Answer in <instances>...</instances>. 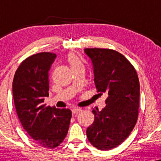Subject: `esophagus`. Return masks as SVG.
Wrapping results in <instances>:
<instances>
[{
  "label": "esophagus",
  "mask_w": 161,
  "mask_h": 161,
  "mask_svg": "<svg viewBox=\"0 0 161 161\" xmlns=\"http://www.w3.org/2000/svg\"><path fill=\"white\" fill-rule=\"evenodd\" d=\"M80 111H81V109L80 108H75L72 109V114H78Z\"/></svg>",
  "instance_id": "esophagus-1"
}]
</instances>
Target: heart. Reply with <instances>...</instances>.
Listing matches in <instances>:
<instances>
[{
  "label": "heart",
  "mask_w": 161,
  "mask_h": 161,
  "mask_svg": "<svg viewBox=\"0 0 161 161\" xmlns=\"http://www.w3.org/2000/svg\"><path fill=\"white\" fill-rule=\"evenodd\" d=\"M67 61H68V63L69 64L71 68H73V67H78L79 65H81L80 60L77 58L75 55L74 53H70L68 54Z\"/></svg>",
  "instance_id": "obj_1"
}]
</instances>
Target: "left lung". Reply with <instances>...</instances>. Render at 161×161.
I'll return each instance as SVG.
<instances>
[{
	"label": "left lung",
	"mask_w": 161,
	"mask_h": 161,
	"mask_svg": "<svg viewBox=\"0 0 161 161\" xmlns=\"http://www.w3.org/2000/svg\"><path fill=\"white\" fill-rule=\"evenodd\" d=\"M93 67L100 94H108L102 111L93 109L94 120L86 130L88 140L97 149L109 150L122 144L137 122L140 86L132 64L122 53L107 48H86Z\"/></svg>",
	"instance_id": "obj_1"
}]
</instances>
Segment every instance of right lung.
Listing matches in <instances>:
<instances>
[{
	"label": "right lung",
	"instance_id": "obj_1",
	"mask_svg": "<svg viewBox=\"0 0 161 161\" xmlns=\"http://www.w3.org/2000/svg\"><path fill=\"white\" fill-rule=\"evenodd\" d=\"M53 53L42 52L25 60L15 72L12 92L17 114L22 126L41 147L54 149L67 136L72 112L47 106L49 70L56 58Z\"/></svg>",
	"mask_w": 161,
	"mask_h": 161
}]
</instances>
